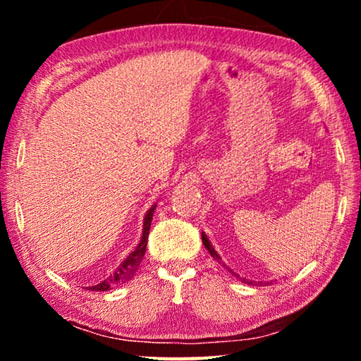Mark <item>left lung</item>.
<instances>
[{"instance_id":"1","label":"left lung","mask_w":361,"mask_h":361,"mask_svg":"<svg viewBox=\"0 0 361 361\" xmlns=\"http://www.w3.org/2000/svg\"><path fill=\"white\" fill-rule=\"evenodd\" d=\"M202 242H204V245H205V248L207 250H209V252H210V255H212V258L213 259H215L216 262H219V264H224V262L221 261V256H219L218 253H216V250L215 248H213V245H212V243H210V240H209V237H207V234H205V232H202ZM226 266V264H224ZM232 272V271H231ZM232 274H234V272H232ZM234 276H237V277H239V274H234ZM240 280H242V282H245V279H242V277H239Z\"/></svg>"}]
</instances>
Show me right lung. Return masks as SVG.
Listing matches in <instances>:
<instances>
[{
    "instance_id": "add662e5",
    "label": "right lung",
    "mask_w": 361,
    "mask_h": 361,
    "mask_svg": "<svg viewBox=\"0 0 361 361\" xmlns=\"http://www.w3.org/2000/svg\"><path fill=\"white\" fill-rule=\"evenodd\" d=\"M154 210H156V204L151 205V209L146 212V215L143 218V232H142V239H140L137 248L133 250V252L127 256V258L121 262L116 269V272L113 276H109L106 280H103L99 285H94V286H87V290H92V291H106V290H111L113 286L116 285H121V283H126L129 282V280L133 277V274L137 272L138 266L142 264V259L145 256L146 252V243H148V235H149V228H151V219L152 215H154Z\"/></svg>"
}]
</instances>
